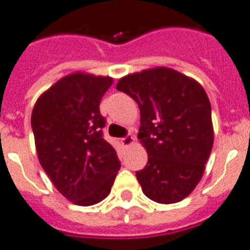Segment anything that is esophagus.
<instances>
[{"label": "esophagus", "mask_w": 250, "mask_h": 250, "mask_svg": "<svg viewBox=\"0 0 250 250\" xmlns=\"http://www.w3.org/2000/svg\"><path fill=\"white\" fill-rule=\"evenodd\" d=\"M135 142V137L131 135V133H128V135H125V137L122 138V144L125 145V146H129V145H132Z\"/></svg>", "instance_id": "obj_1"}]
</instances>
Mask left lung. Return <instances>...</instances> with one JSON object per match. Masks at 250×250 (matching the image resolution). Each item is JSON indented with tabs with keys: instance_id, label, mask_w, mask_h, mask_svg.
Wrapping results in <instances>:
<instances>
[{
	"instance_id": "obj_1",
	"label": "left lung",
	"mask_w": 250,
	"mask_h": 250,
	"mask_svg": "<svg viewBox=\"0 0 250 250\" xmlns=\"http://www.w3.org/2000/svg\"><path fill=\"white\" fill-rule=\"evenodd\" d=\"M117 90L138 104V140L148 160L136 171L145 196L175 203L189 196L205 171L213 145L211 104L200 83L159 67L119 80Z\"/></svg>"
}]
</instances>
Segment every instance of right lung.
<instances>
[{
    "instance_id": "right-lung-1",
    "label": "right lung",
    "mask_w": 250,
    "mask_h": 250,
    "mask_svg": "<svg viewBox=\"0 0 250 250\" xmlns=\"http://www.w3.org/2000/svg\"><path fill=\"white\" fill-rule=\"evenodd\" d=\"M110 77L72 73L37 100L31 113L39 163L61 194L79 206L105 198L121 161L103 137L100 102Z\"/></svg>"
}]
</instances>
